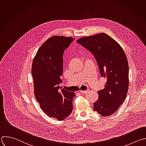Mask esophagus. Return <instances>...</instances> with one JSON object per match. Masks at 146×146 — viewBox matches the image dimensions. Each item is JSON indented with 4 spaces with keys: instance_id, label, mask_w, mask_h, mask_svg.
Wrapping results in <instances>:
<instances>
[{
    "instance_id": "1",
    "label": "esophagus",
    "mask_w": 146,
    "mask_h": 146,
    "mask_svg": "<svg viewBox=\"0 0 146 146\" xmlns=\"http://www.w3.org/2000/svg\"><path fill=\"white\" fill-rule=\"evenodd\" d=\"M79 92L81 94H84V93H86L87 92V91L86 90V91H85V90H80Z\"/></svg>"
}]
</instances>
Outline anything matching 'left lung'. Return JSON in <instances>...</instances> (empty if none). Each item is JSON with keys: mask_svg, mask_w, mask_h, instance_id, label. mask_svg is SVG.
Instances as JSON below:
<instances>
[{"mask_svg": "<svg viewBox=\"0 0 146 146\" xmlns=\"http://www.w3.org/2000/svg\"><path fill=\"white\" fill-rule=\"evenodd\" d=\"M77 42L94 56L102 77L107 78L104 89L98 91L94 110L104 116L115 113L125 100L129 86L128 64L121 46L102 33L82 37Z\"/></svg>", "mask_w": 146, "mask_h": 146, "instance_id": "obj_1", "label": "left lung"}]
</instances>
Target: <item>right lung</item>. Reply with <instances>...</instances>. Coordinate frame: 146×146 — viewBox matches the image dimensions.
Listing matches in <instances>:
<instances>
[{
    "label": "right lung",
    "instance_id": "1",
    "mask_svg": "<svg viewBox=\"0 0 146 146\" xmlns=\"http://www.w3.org/2000/svg\"><path fill=\"white\" fill-rule=\"evenodd\" d=\"M72 37L53 36L39 48L32 64L31 74L36 100L44 113L63 120L73 111L74 92L62 89L64 52L74 40Z\"/></svg>",
    "mask_w": 146,
    "mask_h": 146
}]
</instances>
